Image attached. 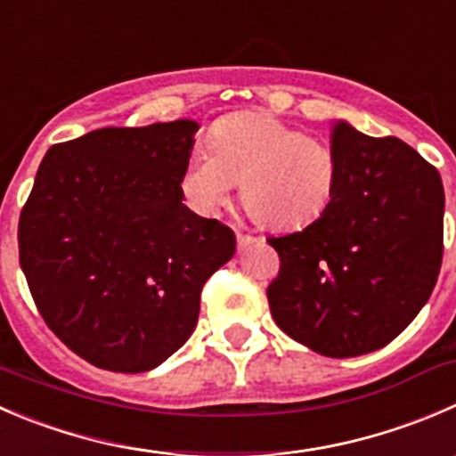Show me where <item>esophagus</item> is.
<instances>
[{
	"label": "esophagus",
	"instance_id": "1",
	"mask_svg": "<svg viewBox=\"0 0 456 456\" xmlns=\"http://www.w3.org/2000/svg\"><path fill=\"white\" fill-rule=\"evenodd\" d=\"M236 242H238V249H247V247L254 245L256 238L254 236H247V233H238Z\"/></svg>",
	"mask_w": 456,
	"mask_h": 456
}]
</instances>
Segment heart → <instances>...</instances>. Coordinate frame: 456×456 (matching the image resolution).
<instances>
[{"instance_id":"1","label":"heart","mask_w":456,"mask_h":456,"mask_svg":"<svg viewBox=\"0 0 456 456\" xmlns=\"http://www.w3.org/2000/svg\"><path fill=\"white\" fill-rule=\"evenodd\" d=\"M209 153L196 149L180 187L189 205L211 216L240 183V205L269 229H303L321 218L338 184L330 144L272 113H233L209 131Z\"/></svg>"}]
</instances>
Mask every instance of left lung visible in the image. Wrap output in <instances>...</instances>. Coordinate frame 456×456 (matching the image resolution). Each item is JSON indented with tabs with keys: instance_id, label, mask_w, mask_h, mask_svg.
Masks as SVG:
<instances>
[{
	"instance_id": "left-lung-1",
	"label": "left lung",
	"mask_w": 456,
	"mask_h": 456,
	"mask_svg": "<svg viewBox=\"0 0 456 456\" xmlns=\"http://www.w3.org/2000/svg\"><path fill=\"white\" fill-rule=\"evenodd\" d=\"M338 184L325 214L269 238L281 272L267 287L276 325L331 359L387 346L435 289L444 256L439 171L399 138L334 120Z\"/></svg>"
}]
</instances>
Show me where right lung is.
<instances>
[{
    "label": "right lung",
    "mask_w": 456,
    "mask_h": 456,
    "mask_svg": "<svg viewBox=\"0 0 456 456\" xmlns=\"http://www.w3.org/2000/svg\"><path fill=\"white\" fill-rule=\"evenodd\" d=\"M196 120L106 126L46 151L20 216V263L46 325L110 372H149L193 334L236 236L183 202Z\"/></svg>",
    "instance_id": "add662e5"
}]
</instances>
